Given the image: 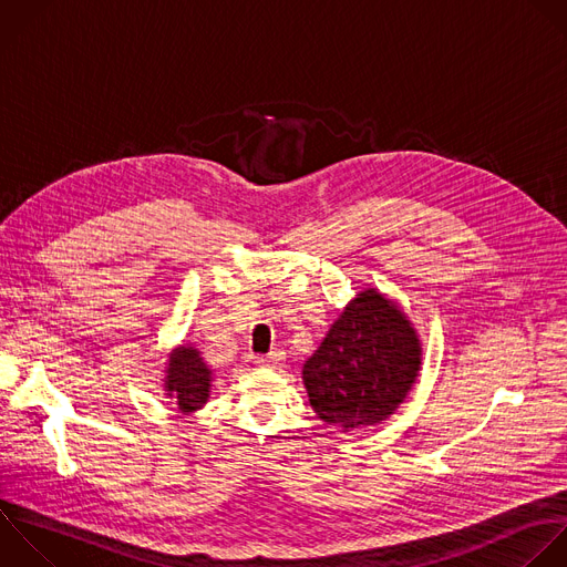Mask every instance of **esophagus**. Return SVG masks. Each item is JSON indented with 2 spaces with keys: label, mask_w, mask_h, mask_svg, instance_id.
<instances>
[{
  "label": "esophagus",
  "mask_w": 567,
  "mask_h": 567,
  "mask_svg": "<svg viewBox=\"0 0 567 567\" xmlns=\"http://www.w3.org/2000/svg\"><path fill=\"white\" fill-rule=\"evenodd\" d=\"M252 359H255V363H257V365H264V368H277V365L284 361V352L272 350V352H268V354H257V357H252Z\"/></svg>",
  "instance_id": "1"
}]
</instances>
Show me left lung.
Here are the masks:
<instances>
[{
	"instance_id": "8db88e82",
	"label": "left lung",
	"mask_w": 567,
	"mask_h": 567,
	"mask_svg": "<svg viewBox=\"0 0 567 567\" xmlns=\"http://www.w3.org/2000/svg\"><path fill=\"white\" fill-rule=\"evenodd\" d=\"M421 370V341L405 312L379 290L359 292L303 363L317 416L343 432L385 421Z\"/></svg>"
}]
</instances>
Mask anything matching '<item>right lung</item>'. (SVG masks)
<instances>
[{
    "label": "right lung",
    "mask_w": 567,
    "mask_h": 567,
    "mask_svg": "<svg viewBox=\"0 0 567 567\" xmlns=\"http://www.w3.org/2000/svg\"><path fill=\"white\" fill-rule=\"evenodd\" d=\"M213 370L202 359V352L193 346H179L171 352L164 388L171 403L184 414L199 410L210 396Z\"/></svg>",
    "instance_id": "add662e5"
}]
</instances>
